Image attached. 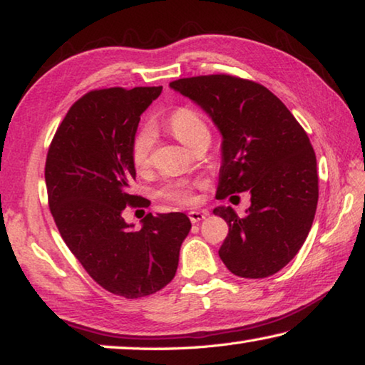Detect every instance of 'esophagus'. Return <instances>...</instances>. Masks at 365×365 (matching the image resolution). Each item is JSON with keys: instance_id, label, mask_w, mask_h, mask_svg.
<instances>
[{"instance_id": "esophagus-1", "label": "esophagus", "mask_w": 365, "mask_h": 365, "mask_svg": "<svg viewBox=\"0 0 365 365\" xmlns=\"http://www.w3.org/2000/svg\"><path fill=\"white\" fill-rule=\"evenodd\" d=\"M188 217H190L191 222H193V224H197V222H201L202 219L207 217V212H205V211H191V212H188Z\"/></svg>"}]
</instances>
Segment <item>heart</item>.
<instances>
[{"label": "heart", "instance_id": "obj_1", "mask_svg": "<svg viewBox=\"0 0 365 365\" xmlns=\"http://www.w3.org/2000/svg\"><path fill=\"white\" fill-rule=\"evenodd\" d=\"M169 128L170 132L175 135L177 140H180L182 143L188 148L193 145L197 138L202 137V135H209L205 120L201 119L196 110L188 108L177 109L175 113L169 117ZM154 141H156V133H154V128L151 125H143L137 133H135L130 146V158L132 164L138 170L145 169L146 165L150 164ZM196 185V182L188 180L172 182L168 187L163 188L160 195L169 201L187 205V202L193 200L191 191H193Z\"/></svg>", "mask_w": 365, "mask_h": 365}]
</instances>
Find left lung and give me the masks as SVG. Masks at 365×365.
Returning a JSON list of instances; mask_svg holds the SVG:
<instances>
[{
    "label": "left lung",
    "mask_w": 365,
    "mask_h": 365,
    "mask_svg": "<svg viewBox=\"0 0 365 365\" xmlns=\"http://www.w3.org/2000/svg\"><path fill=\"white\" fill-rule=\"evenodd\" d=\"M170 88L197 104L222 135L217 197L250 191L245 217L228 206L222 262L243 279H264L298 255L319 200L317 160L306 132L265 86L232 76H201Z\"/></svg>",
    "instance_id": "1"
}]
</instances>
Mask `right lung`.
Returning a JSON list of instances; mask_svg holds the SVG:
<instances>
[{
	"label": "right lung",
	"mask_w": 365,
	"mask_h": 365,
	"mask_svg": "<svg viewBox=\"0 0 365 365\" xmlns=\"http://www.w3.org/2000/svg\"><path fill=\"white\" fill-rule=\"evenodd\" d=\"M163 86L90 91L61 122L48 150L49 209L72 255L96 283L127 299L163 289L175 277L191 222L183 212L148 214L141 228L127 224L137 177L130 146L140 115Z\"/></svg>",
	"instance_id": "right-lung-1"
}]
</instances>
